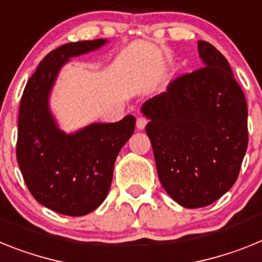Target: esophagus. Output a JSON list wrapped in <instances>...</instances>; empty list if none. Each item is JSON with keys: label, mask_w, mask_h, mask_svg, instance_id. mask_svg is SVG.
<instances>
[{"label": "esophagus", "mask_w": 262, "mask_h": 262, "mask_svg": "<svg viewBox=\"0 0 262 262\" xmlns=\"http://www.w3.org/2000/svg\"><path fill=\"white\" fill-rule=\"evenodd\" d=\"M147 124V120L145 117H138L137 118V129L138 130H142V129H145V126H146Z\"/></svg>", "instance_id": "obj_1"}]
</instances>
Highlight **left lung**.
<instances>
[{"instance_id": "obj_1", "label": "left lung", "mask_w": 262, "mask_h": 262, "mask_svg": "<svg viewBox=\"0 0 262 262\" xmlns=\"http://www.w3.org/2000/svg\"><path fill=\"white\" fill-rule=\"evenodd\" d=\"M198 51L203 68L175 79L141 106L159 181L186 208L226 194L248 147L247 101L228 60L204 40Z\"/></svg>"}]
</instances>
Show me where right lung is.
I'll use <instances>...</instances> for the list:
<instances>
[{
	"mask_svg": "<svg viewBox=\"0 0 262 262\" xmlns=\"http://www.w3.org/2000/svg\"><path fill=\"white\" fill-rule=\"evenodd\" d=\"M106 43L81 40L55 49L43 58L22 95L18 165L36 202L62 215H87L103 203L116 158L134 132L136 118L128 115L118 122H92L66 133L50 109V96L63 66Z\"/></svg>",
	"mask_w": 262,
	"mask_h": 262,
	"instance_id": "1",
	"label": "right lung"
}]
</instances>
